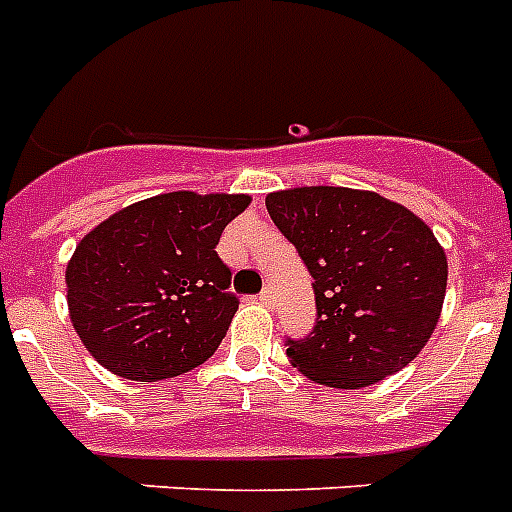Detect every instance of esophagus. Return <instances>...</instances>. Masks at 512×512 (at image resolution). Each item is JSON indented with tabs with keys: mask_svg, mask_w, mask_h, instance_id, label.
Instances as JSON below:
<instances>
[{
	"mask_svg": "<svg viewBox=\"0 0 512 512\" xmlns=\"http://www.w3.org/2000/svg\"><path fill=\"white\" fill-rule=\"evenodd\" d=\"M260 302H263L265 307L273 305V289H270V286H265L263 292H260Z\"/></svg>",
	"mask_w": 512,
	"mask_h": 512,
	"instance_id": "esophagus-1",
	"label": "esophagus"
}]
</instances>
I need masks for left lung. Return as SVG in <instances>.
I'll return each instance as SVG.
<instances>
[{"label": "left lung", "instance_id": "left-lung-1", "mask_svg": "<svg viewBox=\"0 0 512 512\" xmlns=\"http://www.w3.org/2000/svg\"><path fill=\"white\" fill-rule=\"evenodd\" d=\"M313 276L315 318L286 355L307 378L360 389L402 371L434 334L447 257L426 223L376 191L302 186L265 197Z\"/></svg>", "mask_w": 512, "mask_h": 512}]
</instances>
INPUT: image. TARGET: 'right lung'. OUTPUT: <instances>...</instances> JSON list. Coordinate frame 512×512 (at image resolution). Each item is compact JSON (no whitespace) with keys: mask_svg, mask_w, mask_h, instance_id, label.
Instances as JSON below:
<instances>
[{"mask_svg":"<svg viewBox=\"0 0 512 512\" xmlns=\"http://www.w3.org/2000/svg\"><path fill=\"white\" fill-rule=\"evenodd\" d=\"M247 194L170 191L123 207L83 236L65 270L83 347L131 381H162L218 350L239 297L215 252Z\"/></svg>","mask_w":512,"mask_h":512,"instance_id":"1","label":"right lung"}]
</instances>
